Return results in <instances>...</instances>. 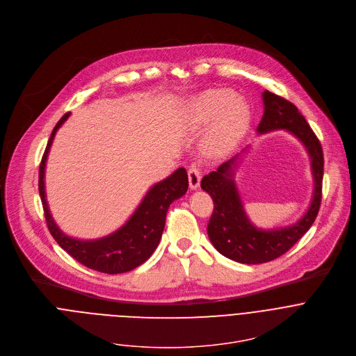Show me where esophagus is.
<instances>
[{
    "label": "esophagus",
    "instance_id": "esophagus-1",
    "mask_svg": "<svg viewBox=\"0 0 356 356\" xmlns=\"http://www.w3.org/2000/svg\"><path fill=\"white\" fill-rule=\"evenodd\" d=\"M188 181H190V188L197 190L201 181V170L197 165H191L188 169Z\"/></svg>",
    "mask_w": 356,
    "mask_h": 356
}]
</instances>
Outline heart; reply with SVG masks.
I'll return each instance as SVG.
<instances>
[{"label":"heart","instance_id":"1","mask_svg":"<svg viewBox=\"0 0 356 356\" xmlns=\"http://www.w3.org/2000/svg\"><path fill=\"white\" fill-rule=\"evenodd\" d=\"M198 111L205 122L219 118L211 133V140L215 145L227 144L238 131L244 118V109L236 101V94L230 90L205 92L198 99Z\"/></svg>","mask_w":356,"mask_h":356}]
</instances>
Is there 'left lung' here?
<instances>
[{"mask_svg": "<svg viewBox=\"0 0 356 356\" xmlns=\"http://www.w3.org/2000/svg\"><path fill=\"white\" fill-rule=\"evenodd\" d=\"M262 99L265 111L257 129L258 133L284 129L294 134L311 156L315 190L309 209L297 223L262 230L247 218L233 179L238 154L223 162L218 170L202 177L201 187L213 200V212L207 229L211 243L226 258L247 265L270 262L286 254L311 229L322 202L325 159L321 141L293 102L268 90L264 91Z\"/></svg>", "mask_w": 356, "mask_h": 356, "instance_id": "1", "label": "left lung"}]
</instances>
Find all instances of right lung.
<instances>
[{"label": "right lung", "mask_w": 356, "mask_h": 356, "mask_svg": "<svg viewBox=\"0 0 356 356\" xmlns=\"http://www.w3.org/2000/svg\"><path fill=\"white\" fill-rule=\"evenodd\" d=\"M69 115V112L65 113L54 127L38 170V191L48 230L62 250L90 269L108 275L133 270L144 264L158 247L170 204L183 197L188 188L187 172L184 168H179L168 179L152 186L131 218L115 233L91 241L67 237L59 230L49 213L45 200L44 170L54 136Z\"/></svg>", "instance_id": "add662e5"}]
</instances>
